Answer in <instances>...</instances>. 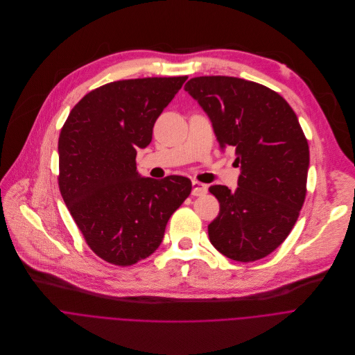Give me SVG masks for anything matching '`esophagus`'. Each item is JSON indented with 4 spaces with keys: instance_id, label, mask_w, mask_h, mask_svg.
<instances>
[{
    "instance_id": "esophagus-1",
    "label": "esophagus",
    "mask_w": 355,
    "mask_h": 355,
    "mask_svg": "<svg viewBox=\"0 0 355 355\" xmlns=\"http://www.w3.org/2000/svg\"><path fill=\"white\" fill-rule=\"evenodd\" d=\"M193 190H191V194L193 196H202V194H205L207 191H208V187H207V184H204V183H200V182H197V180H193Z\"/></svg>"
}]
</instances>
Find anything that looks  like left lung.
I'll return each instance as SVG.
<instances>
[{"label":"left lung","mask_w":355,"mask_h":355,"mask_svg":"<svg viewBox=\"0 0 355 355\" xmlns=\"http://www.w3.org/2000/svg\"><path fill=\"white\" fill-rule=\"evenodd\" d=\"M184 91L241 166L234 191L209 187L220 201L209 242L236 261L263 259L290 235L305 201L309 146L298 117L277 92L242 78L197 77Z\"/></svg>","instance_id":"1"}]
</instances>
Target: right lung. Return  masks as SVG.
Returning a JSON list of instances; mask_svg holds the SVG:
<instances>
[{
    "label": "right lung",
    "mask_w": 355,
    "mask_h": 355,
    "mask_svg": "<svg viewBox=\"0 0 355 355\" xmlns=\"http://www.w3.org/2000/svg\"><path fill=\"white\" fill-rule=\"evenodd\" d=\"M187 77L106 84L71 110L58 138V186L88 246L105 261L131 266L161 245L166 224L191 191L183 176H141L138 148Z\"/></svg>",
    "instance_id": "right-lung-1"
}]
</instances>
